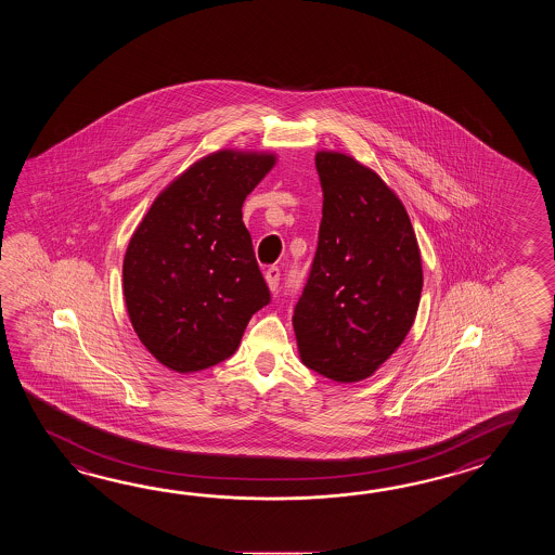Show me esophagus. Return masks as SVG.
Returning a JSON list of instances; mask_svg holds the SVG:
<instances>
[{"label":"esophagus","instance_id":"34e87169","mask_svg":"<svg viewBox=\"0 0 555 555\" xmlns=\"http://www.w3.org/2000/svg\"><path fill=\"white\" fill-rule=\"evenodd\" d=\"M263 278H266V283H268V287H270V292H275L278 289V285H280V268H268L266 273H263Z\"/></svg>","mask_w":555,"mask_h":555}]
</instances>
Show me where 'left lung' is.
<instances>
[{
  "label": "left lung",
  "mask_w": 555,
  "mask_h": 555,
  "mask_svg": "<svg viewBox=\"0 0 555 555\" xmlns=\"http://www.w3.org/2000/svg\"><path fill=\"white\" fill-rule=\"evenodd\" d=\"M323 218L294 311L304 365L335 383L369 378L413 327L423 260L411 218L373 168L339 151L315 154Z\"/></svg>",
  "instance_id": "obj_1"
}]
</instances>
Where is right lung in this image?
<instances>
[{
  "label": "right lung",
  "instance_id": "right-lung-1",
  "mask_svg": "<svg viewBox=\"0 0 555 555\" xmlns=\"http://www.w3.org/2000/svg\"><path fill=\"white\" fill-rule=\"evenodd\" d=\"M275 163L272 151L206 154L154 198L132 232L125 306L137 337L166 369L186 375L222 363L268 306L242 206Z\"/></svg>",
  "mask_w": 555,
  "mask_h": 555
}]
</instances>
